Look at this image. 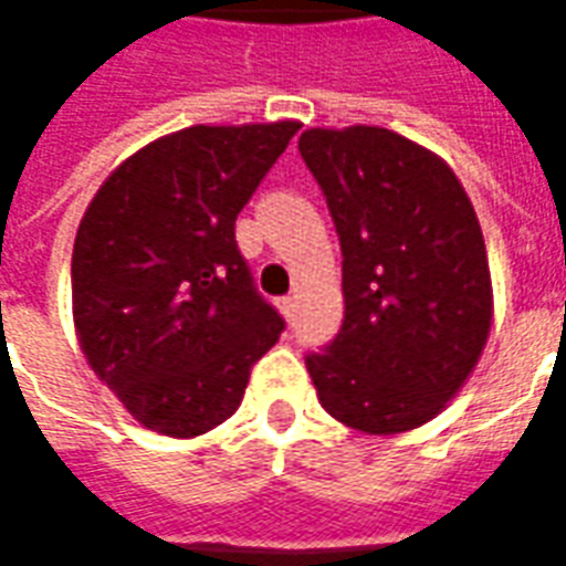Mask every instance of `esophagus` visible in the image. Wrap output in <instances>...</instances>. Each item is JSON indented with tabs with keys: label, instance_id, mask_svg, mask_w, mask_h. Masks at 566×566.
Instances as JSON below:
<instances>
[{
	"label": "esophagus",
	"instance_id": "obj_1",
	"mask_svg": "<svg viewBox=\"0 0 566 566\" xmlns=\"http://www.w3.org/2000/svg\"><path fill=\"white\" fill-rule=\"evenodd\" d=\"M279 308H282V315L287 321L294 318V312H296V303H294V296H282V300H279Z\"/></svg>",
	"mask_w": 566,
	"mask_h": 566
}]
</instances>
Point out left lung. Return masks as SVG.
I'll return each mask as SVG.
<instances>
[{
	"instance_id": "obj_1",
	"label": "left lung",
	"mask_w": 566,
	"mask_h": 566,
	"mask_svg": "<svg viewBox=\"0 0 566 566\" xmlns=\"http://www.w3.org/2000/svg\"><path fill=\"white\" fill-rule=\"evenodd\" d=\"M300 154L343 248V327L306 355L321 406L379 437L427 424L491 331L473 202L449 163L391 129H306Z\"/></svg>"
}]
</instances>
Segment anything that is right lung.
<instances>
[{
    "label": "right lung",
    "instance_id": "right-lung-1",
    "mask_svg": "<svg viewBox=\"0 0 566 566\" xmlns=\"http://www.w3.org/2000/svg\"><path fill=\"white\" fill-rule=\"evenodd\" d=\"M296 129L199 124L163 136L120 163L81 218V352L148 430L187 439L227 421L282 336L235 245V218Z\"/></svg>",
    "mask_w": 566,
    "mask_h": 566
}]
</instances>
